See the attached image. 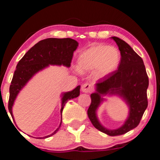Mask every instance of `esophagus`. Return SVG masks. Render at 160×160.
Here are the masks:
<instances>
[{"instance_id":"34e87169","label":"esophagus","mask_w":160,"mask_h":160,"mask_svg":"<svg viewBox=\"0 0 160 160\" xmlns=\"http://www.w3.org/2000/svg\"><path fill=\"white\" fill-rule=\"evenodd\" d=\"M81 90H82V92L90 93L92 90V86L90 83H85L82 85Z\"/></svg>"}]
</instances>
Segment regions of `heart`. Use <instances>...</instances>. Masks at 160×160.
<instances>
[{"instance_id":"obj_1","label":"heart","mask_w":160,"mask_h":160,"mask_svg":"<svg viewBox=\"0 0 160 160\" xmlns=\"http://www.w3.org/2000/svg\"><path fill=\"white\" fill-rule=\"evenodd\" d=\"M121 54L116 47L97 44L82 51L78 58V70L81 72L95 69L99 78L107 77L117 69Z\"/></svg>"}]
</instances>
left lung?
<instances>
[{
  "label": "left lung",
  "mask_w": 160,
  "mask_h": 160,
  "mask_svg": "<svg viewBox=\"0 0 160 160\" xmlns=\"http://www.w3.org/2000/svg\"><path fill=\"white\" fill-rule=\"evenodd\" d=\"M111 39L118 45L121 53L118 68L112 74L99 80L95 84V92L91 94V104L88 115L92 125L110 136L125 134L138 125L148 107L147 89L148 77L142 59L123 40L116 37ZM118 96L129 107L128 117L123 125L116 129H108L100 123L97 109L105 96Z\"/></svg>",
  "instance_id": "8db88e82"
}]
</instances>
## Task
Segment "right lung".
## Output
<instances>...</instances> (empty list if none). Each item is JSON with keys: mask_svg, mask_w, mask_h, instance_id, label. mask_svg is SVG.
I'll return each instance as SVG.
<instances>
[{"mask_svg": "<svg viewBox=\"0 0 160 160\" xmlns=\"http://www.w3.org/2000/svg\"><path fill=\"white\" fill-rule=\"evenodd\" d=\"M78 47V42L70 38H48L38 42L24 55L18 62L10 86L8 110L15 123L12 107L20 91L37 72L47 68L50 65L70 68L73 52ZM80 85H78L74 90L62 93L60 125L53 133L37 138H47L58 131L61 125L62 112L65 104L68 100L76 98L80 95Z\"/></svg>", "mask_w": 160, "mask_h": 160, "instance_id": "obj_1", "label": "right lung"}]
</instances>
